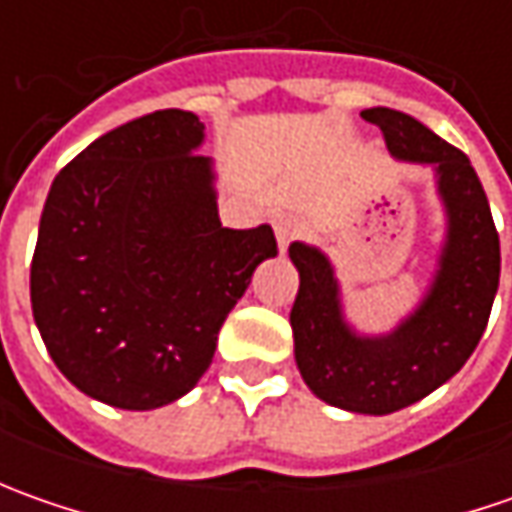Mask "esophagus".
Returning a JSON list of instances; mask_svg holds the SVG:
<instances>
[{"instance_id": "34e87169", "label": "esophagus", "mask_w": 512, "mask_h": 512, "mask_svg": "<svg viewBox=\"0 0 512 512\" xmlns=\"http://www.w3.org/2000/svg\"><path fill=\"white\" fill-rule=\"evenodd\" d=\"M302 233H305V227H302V222H299L296 216H279V219H276V239H279V250H282V253H285L287 247H290V242H296Z\"/></svg>"}]
</instances>
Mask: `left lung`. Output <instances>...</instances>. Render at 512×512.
I'll return each mask as SVG.
<instances>
[{
	"label": "left lung",
	"mask_w": 512,
	"mask_h": 512,
	"mask_svg": "<svg viewBox=\"0 0 512 512\" xmlns=\"http://www.w3.org/2000/svg\"><path fill=\"white\" fill-rule=\"evenodd\" d=\"M396 159L436 165L447 207V245L419 310L382 339L350 333L333 270L316 247L290 245L299 293L290 310L296 364L322 402L384 416L419 402L456 376L482 339L499 290L502 250L484 187L462 150L402 110H362Z\"/></svg>",
	"instance_id": "1"
}]
</instances>
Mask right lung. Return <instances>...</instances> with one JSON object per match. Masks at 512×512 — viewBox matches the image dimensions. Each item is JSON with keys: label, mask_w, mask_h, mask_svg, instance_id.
I'll list each match as a JSON object with an SVG mask.
<instances>
[{"label": "right lung", "mask_w": 512, "mask_h": 512, "mask_svg": "<svg viewBox=\"0 0 512 512\" xmlns=\"http://www.w3.org/2000/svg\"><path fill=\"white\" fill-rule=\"evenodd\" d=\"M205 125L156 110L110 130L53 179L30 262V305L50 359L90 399L153 410L205 376L219 327L270 225L222 227Z\"/></svg>", "instance_id": "right-lung-1"}]
</instances>
